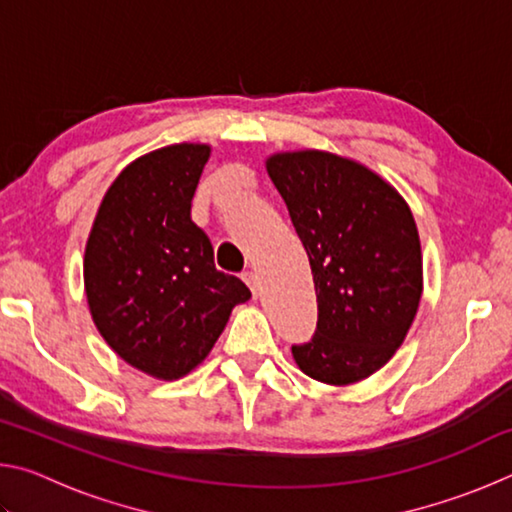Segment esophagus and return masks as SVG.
Masks as SVG:
<instances>
[{
	"mask_svg": "<svg viewBox=\"0 0 512 512\" xmlns=\"http://www.w3.org/2000/svg\"><path fill=\"white\" fill-rule=\"evenodd\" d=\"M241 280H244L248 287H250V291H253V296L257 298V287H259V282H257V275L253 273V271H246V273H241Z\"/></svg>",
	"mask_w": 512,
	"mask_h": 512,
	"instance_id": "esophagus-1",
	"label": "esophagus"
}]
</instances>
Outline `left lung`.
Listing matches in <instances>:
<instances>
[{"label": "left lung", "instance_id": "8db88e82", "mask_svg": "<svg viewBox=\"0 0 512 512\" xmlns=\"http://www.w3.org/2000/svg\"><path fill=\"white\" fill-rule=\"evenodd\" d=\"M266 171L314 273L316 332L293 345V359L323 384L366 379L400 348L420 305L422 255L409 205L377 173L332 153H277Z\"/></svg>", "mask_w": 512, "mask_h": 512}]
</instances>
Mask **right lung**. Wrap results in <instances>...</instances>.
<instances>
[{
	"label": "right lung",
	"mask_w": 512,
	"mask_h": 512,
	"mask_svg": "<svg viewBox=\"0 0 512 512\" xmlns=\"http://www.w3.org/2000/svg\"><path fill=\"white\" fill-rule=\"evenodd\" d=\"M210 146L173 144L119 173L85 246V293L94 325L121 359L164 381L185 377L250 298L216 271L192 198Z\"/></svg>",
	"instance_id": "obj_1"
}]
</instances>
